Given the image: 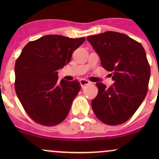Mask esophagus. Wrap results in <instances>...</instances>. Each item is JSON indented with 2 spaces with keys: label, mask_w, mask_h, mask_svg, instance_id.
<instances>
[{
  "label": "esophagus",
  "mask_w": 159,
  "mask_h": 159,
  "mask_svg": "<svg viewBox=\"0 0 159 159\" xmlns=\"http://www.w3.org/2000/svg\"><path fill=\"white\" fill-rule=\"evenodd\" d=\"M80 84H81L82 88H83V87L87 85V84H90V82H89L88 80H87L82 79V80H80Z\"/></svg>",
  "instance_id": "obj_1"
}]
</instances>
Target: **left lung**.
<instances>
[{"instance_id": "obj_1", "label": "left lung", "mask_w": 159, "mask_h": 159, "mask_svg": "<svg viewBox=\"0 0 159 159\" xmlns=\"http://www.w3.org/2000/svg\"><path fill=\"white\" fill-rule=\"evenodd\" d=\"M87 39L114 81L108 88L96 83L98 93L91 103L93 111L106 125L125 123L140 107L148 90L151 68L144 48L127 34L116 32Z\"/></svg>"}]
</instances>
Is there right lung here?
Here are the masks:
<instances>
[{
	"label": "right lung",
	"mask_w": 159,
	"mask_h": 159,
	"mask_svg": "<svg viewBox=\"0 0 159 159\" xmlns=\"http://www.w3.org/2000/svg\"><path fill=\"white\" fill-rule=\"evenodd\" d=\"M85 38L49 34L28 43L15 64V91L29 116L52 127L66 119L81 89L77 80L58 81V70L70 61Z\"/></svg>",
	"instance_id": "right-lung-1"
}]
</instances>
